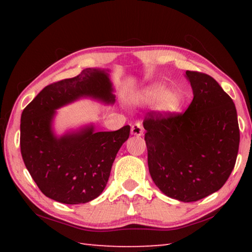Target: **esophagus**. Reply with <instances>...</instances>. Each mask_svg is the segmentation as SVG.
<instances>
[{
	"label": "esophagus",
	"instance_id": "34e87169",
	"mask_svg": "<svg viewBox=\"0 0 252 252\" xmlns=\"http://www.w3.org/2000/svg\"><path fill=\"white\" fill-rule=\"evenodd\" d=\"M131 134L136 135V136H140L143 134V127L142 125L140 122H135L134 125H132L131 126Z\"/></svg>",
	"mask_w": 252,
	"mask_h": 252
}]
</instances>
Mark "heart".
<instances>
[{"label":"heart","mask_w":252,"mask_h":252,"mask_svg":"<svg viewBox=\"0 0 252 252\" xmlns=\"http://www.w3.org/2000/svg\"><path fill=\"white\" fill-rule=\"evenodd\" d=\"M163 83H153L149 85L139 95L143 103L152 104L156 102L157 111L162 114H172L177 112L181 105V96L173 90H165Z\"/></svg>","instance_id":"obj_1"}]
</instances>
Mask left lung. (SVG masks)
<instances>
[{"mask_svg": "<svg viewBox=\"0 0 252 252\" xmlns=\"http://www.w3.org/2000/svg\"><path fill=\"white\" fill-rule=\"evenodd\" d=\"M193 100L186 112L150 111L147 130L148 165L156 186L182 202L208 197L228 180L236 164L240 131L231 97L206 73L186 72Z\"/></svg>", "mask_w": 252, "mask_h": 252, "instance_id": "left-lung-1", "label": "left lung"}]
</instances>
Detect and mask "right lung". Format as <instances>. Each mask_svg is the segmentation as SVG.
Masks as SVG:
<instances>
[{
	"label": "right lung",
	"instance_id": "obj_1",
	"mask_svg": "<svg viewBox=\"0 0 252 252\" xmlns=\"http://www.w3.org/2000/svg\"><path fill=\"white\" fill-rule=\"evenodd\" d=\"M105 70L84 69L79 75L45 87L21 116L20 146L24 164L42 193L65 204L85 203L102 193L130 126L94 132L87 126L58 138L55 110L83 96L112 104L116 96Z\"/></svg>",
	"mask_w": 252,
	"mask_h": 252
}]
</instances>
